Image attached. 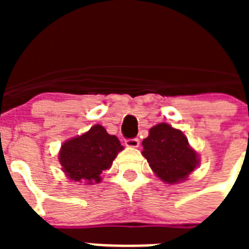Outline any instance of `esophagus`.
I'll return each instance as SVG.
<instances>
[{
	"label": "esophagus",
	"mask_w": 249,
	"mask_h": 249,
	"mask_svg": "<svg viewBox=\"0 0 249 249\" xmlns=\"http://www.w3.org/2000/svg\"><path fill=\"white\" fill-rule=\"evenodd\" d=\"M124 144H126L127 147L136 148V147L140 146V141H138V138H127V140L124 141Z\"/></svg>",
	"instance_id": "1"
}]
</instances>
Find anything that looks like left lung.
Here are the masks:
<instances>
[{"label": "left lung", "mask_w": 249, "mask_h": 249, "mask_svg": "<svg viewBox=\"0 0 249 249\" xmlns=\"http://www.w3.org/2000/svg\"><path fill=\"white\" fill-rule=\"evenodd\" d=\"M142 146V155L153 172L167 183L183 181L198 164L197 153L190 147L186 136L167 123L152 127Z\"/></svg>", "instance_id": "obj_1"}]
</instances>
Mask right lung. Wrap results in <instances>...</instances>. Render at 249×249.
Returning <instances> with one entry per match:
<instances>
[{"mask_svg": "<svg viewBox=\"0 0 249 249\" xmlns=\"http://www.w3.org/2000/svg\"><path fill=\"white\" fill-rule=\"evenodd\" d=\"M116 136L108 135L100 124L89 132L67 141L61 147L59 162L63 172L72 181L98 183L101 173L111 168L117 153L122 151Z\"/></svg>", "mask_w": 249, "mask_h": 249, "instance_id": "1", "label": "right lung"}]
</instances>
